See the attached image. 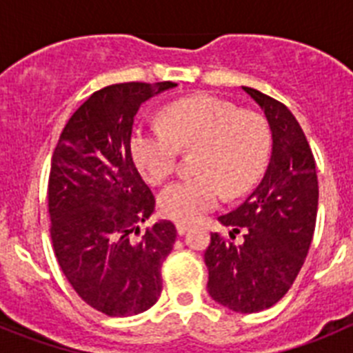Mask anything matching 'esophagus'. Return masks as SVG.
Segmentation results:
<instances>
[{"mask_svg": "<svg viewBox=\"0 0 353 353\" xmlns=\"http://www.w3.org/2000/svg\"><path fill=\"white\" fill-rule=\"evenodd\" d=\"M189 228H191V224L176 223V233H179V235H185V233L189 232Z\"/></svg>", "mask_w": 353, "mask_h": 353, "instance_id": "esophagus-1", "label": "esophagus"}]
</instances>
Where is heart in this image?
<instances>
[{
  "mask_svg": "<svg viewBox=\"0 0 353 353\" xmlns=\"http://www.w3.org/2000/svg\"><path fill=\"white\" fill-rule=\"evenodd\" d=\"M161 127H134L130 157L148 183L171 174L176 148L192 150V179L162 189L159 210L179 223H192L212 210L221 196L235 198L260 176L270 148L267 121L212 95L187 97L162 109Z\"/></svg>",
  "mask_w": 353,
  "mask_h": 353,
  "instance_id": "1",
  "label": "heart"
}]
</instances>
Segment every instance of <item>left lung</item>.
Here are the masks:
<instances>
[{"instance_id":"left-lung-1","label":"left lung","mask_w":353,"mask_h":353,"mask_svg":"<svg viewBox=\"0 0 353 353\" xmlns=\"http://www.w3.org/2000/svg\"><path fill=\"white\" fill-rule=\"evenodd\" d=\"M260 105L272 134L269 166L240 207L219 217L242 233L239 244L212 233L205 251L208 295L235 313H258L285 297L313 240L316 166L299 121L272 97L242 86Z\"/></svg>"}]
</instances>
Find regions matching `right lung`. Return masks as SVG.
<instances>
[{
  "label": "right lung",
  "instance_id": "1",
  "mask_svg": "<svg viewBox=\"0 0 353 353\" xmlns=\"http://www.w3.org/2000/svg\"><path fill=\"white\" fill-rule=\"evenodd\" d=\"M176 83H120L72 114L54 148L49 215L56 260L76 293L108 316H132L161 297L162 261L176 239L157 221L138 239L155 199L130 157L134 117Z\"/></svg>",
  "mask_w": 353,
  "mask_h": 353
}]
</instances>
